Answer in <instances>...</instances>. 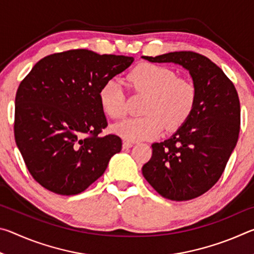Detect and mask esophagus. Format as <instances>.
Instances as JSON below:
<instances>
[{"label": "esophagus", "mask_w": 254, "mask_h": 254, "mask_svg": "<svg viewBox=\"0 0 254 254\" xmlns=\"http://www.w3.org/2000/svg\"><path fill=\"white\" fill-rule=\"evenodd\" d=\"M132 145H133V143L131 142V141L124 140V141H123V144H122V147H123V149H128V148H131Z\"/></svg>", "instance_id": "obj_1"}]
</instances>
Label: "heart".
<instances>
[{
  "instance_id": "heart-1",
  "label": "heart",
  "mask_w": 254,
  "mask_h": 254,
  "mask_svg": "<svg viewBox=\"0 0 254 254\" xmlns=\"http://www.w3.org/2000/svg\"><path fill=\"white\" fill-rule=\"evenodd\" d=\"M130 87L147 94L142 118L127 119L112 127V131L127 141L147 140L161 134L163 128L175 131L190 117L196 103V88L191 81L176 77L168 67L140 64L128 72ZM98 100L104 113L118 120L126 114L124 93L119 81L111 79L102 86Z\"/></svg>"
}]
</instances>
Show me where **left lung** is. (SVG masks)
<instances>
[{
    "instance_id": "1",
    "label": "left lung",
    "mask_w": 254,
    "mask_h": 254,
    "mask_svg": "<svg viewBox=\"0 0 254 254\" xmlns=\"http://www.w3.org/2000/svg\"><path fill=\"white\" fill-rule=\"evenodd\" d=\"M142 58L182 66L197 93L187 121L169 139L151 145L152 157L142 167V174L167 199L196 198L217 183L238 142V92L221 68L199 54L175 51Z\"/></svg>"
}]
</instances>
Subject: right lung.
Returning a JSON list of instances; mask_svg holds the SVG:
<instances>
[{
  "label": "right lung",
  "mask_w": 254,
  "mask_h": 254,
  "mask_svg": "<svg viewBox=\"0 0 254 254\" xmlns=\"http://www.w3.org/2000/svg\"><path fill=\"white\" fill-rule=\"evenodd\" d=\"M127 56L68 50L39 60L15 95V142L27 168L42 187L77 195L104 174L121 151L107 127L98 92L131 66Z\"/></svg>",
  "instance_id": "1"
}]
</instances>
